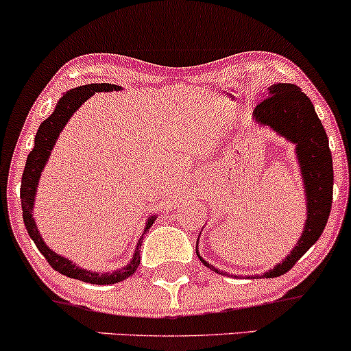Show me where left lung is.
I'll list each match as a JSON object with an SVG mask.
<instances>
[{
    "instance_id": "1",
    "label": "left lung",
    "mask_w": 351,
    "mask_h": 351,
    "mask_svg": "<svg viewBox=\"0 0 351 351\" xmlns=\"http://www.w3.org/2000/svg\"><path fill=\"white\" fill-rule=\"evenodd\" d=\"M254 117L259 123L269 125L277 134L295 143L307 196V221L299 243L280 264L264 274L265 277H279L291 271L324 232L333 199L332 152L312 102L293 84H274L269 87L267 97L254 108ZM199 259L206 267L215 269L201 256Z\"/></svg>"
}]
</instances>
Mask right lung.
Returning a JSON list of instances; mask_svg holds the SVG:
<instances>
[{
    "mask_svg": "<svg viewBox=\"0 0 351 351\" xmlns=\"http://www.w3.org/2000/svg\"><path fill=\"white\" fill-rule=\"evenodd\" d=\"M120 87L114 86V84H88V86H82L77 88H72V90L66 92L62 95V99L59 100L58 106H56V110L49 115V119H46L44 122L39 125V130L36 134L34 138V148L33 152L27 155L26 167H24L23 178H21V206H23V219L24 226H26L27 234L31 236V239L34 241L36 247L41 251V254L46 257V261L54 271L64 274L66 277H71V279H77L82 282H87V284H97V285H106V284H117V282L127 279L132 274L136 271L140 264V245H142V239L138 241V245H136V251L132 257L130 264L127 267L120 269V271H115L112 274H99V272H90L86 271V269H80L79 265L72 264L69 259L66 257H60L59 254L52 252L46 244H44L41 234H39L38 228H36V223L33 219V209L34 204V196L36 189H38L39 178H41V171L46 165L47 158H49L52 147H54L56 140L60 134V130L64 128V125L67 123V120L71 119L72 114H74L77 108L86 102L87 99H90V95H94L95 92L102 90H119ZM155 216H152L148 219L147 228L143 231H147L148 228L152 226Z\"/></svg>",
    "mask_w": 351,
    "mask_h": 351,
    "instance_id": "right-lung-1",
    "label": "right lung"
}]
</instances>
